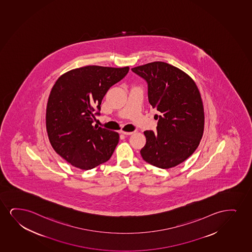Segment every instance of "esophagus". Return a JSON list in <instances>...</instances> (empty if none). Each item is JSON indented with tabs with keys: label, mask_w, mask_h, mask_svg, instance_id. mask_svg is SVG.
<instances>
[{
	"label": "esophagus",
	"mask_w": 252,
	"mask_h": 252,
	"mask_svg": "<svg viewBox=\"0 0 252 252\" xmlns=\"http://www.w3.org/2000/svg\"><path fill=\"white\" fill-rule=\"evenodd\" d=\"M121 133L124 135H131L134 133V131H121Z\"/></svg>",
	"instance_id": "34e87169"
}]
</instances>
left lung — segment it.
<instances>
[{"label": "left lung", "instance_id": "obj_1", "mask_svg": "<svg viewBox=\"0 0 252 252\" xmlns=\"http://www.w3.org/2000/svg\"><path fill=\"white\" fill-rule=\"evenodd\" d=\"M131 71L147 82L148 98L160 112L157 131H145L140 151L146 162L167 169L182 163L199 145L204 113L199 91L186 72L162 62L139 65Z\"/></svg>", "mask_w": 252, "mask_h": 252}]
</instances>
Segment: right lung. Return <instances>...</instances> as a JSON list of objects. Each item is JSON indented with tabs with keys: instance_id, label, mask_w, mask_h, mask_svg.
<instances>
[{
	"instance_id": "add662e5",
	"label": "right lung",
	"mask_w": 252,
	"mask_h": 252,
	"mask_svg": "<svg viewBox=\"0 0 252 252\" xmlns=\"http://www.w3.org/2000/svg\"><path fill=\"white\" fill-rule=\"evenodd\" d=\"M121 68L87 65L65 72L49 94L46 128L56 153L74 167L89 170L110 159L119 133L92 123L112 85L127 74Z\"/></svg>"
}]
</instances>
